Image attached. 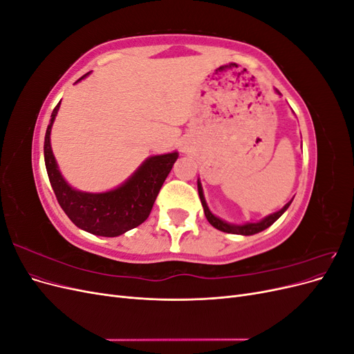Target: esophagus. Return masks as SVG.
I'll list each match as a JSON object with an SVG mask.
<instances>
[{
  "mask_svg": "<svg viewBox=\"0 0 354 354\" xmlns=\"http://www.w3.org/2000/svg\"><path fill=\"white\" fill-rule=\"evenodd\" d=\"M181 149H183V152H186V146H183Z\"/></svg>",
  "mask_w": 354,
  "mask_h": 354,
  "instance_id": "esophagus-1",
  "label": "esophagus"
}]
</instances>
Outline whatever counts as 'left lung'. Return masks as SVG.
Masks as SVG:
<instances>
[{"mask_svg":"<svg viewBox=\"0 0 354 354\" xmlns=\"http://www.w3.org/2000/svg\"><path fill=\"white\" fill-rule=\"evenodd\" d=\"M276 93L277 94H281L279 91L276 90ZM198 194H199V198H201V202H202V207H203V212H205V217H207V220L209 221V224L211 226H214L216 229H218V230H221V232H224V233H233V234H245V236H250V234H255V233H259V232H263L264 229H267V227H270L272 224L279 218L282 214L288 209V207L291 205V202H292V199L289 201L286 205L282 208V209H279V211H276V212H273V214H270V216H267V217H264L263 220H260V221H257V223H245V224H230V223H227V221H224V220H221V218H218V217H216L214 216V214L209 211V208H208V205H207V201H205V196H203V190H202V185H201V181L198 180Z\"/></svg>","mask_w":354,"mask_h":354,"instance_id":"left-lung-1","label":"left lung"}]
</instances>
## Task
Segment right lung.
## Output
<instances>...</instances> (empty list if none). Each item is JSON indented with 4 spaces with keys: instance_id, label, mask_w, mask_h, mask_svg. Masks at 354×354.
Returning a JSON list of instances; mask_svg holds the SVG:
<instances>
[{
    "instance_id": "obj_1",
    "label": "right lung",
    "mask_w": 354,
    "mask_h": 354,
    "mask_svg": "<svg viewBox=\"0 0 354 354\" xmlns=\"http://www.w3.org/2000/svg\"><path fill=\"white\" fill-rule=\"evenodd\" d=\"M88 73L82 75L77 82L84 80ZM59 108L60 102L51 113L46 131L44 160L51 187L55 190L62 209L75 226L97 236L115 238L140 226L151 214L155 199L177 160L178 153L171 152L147 158L125 183L113 190L103 192V194L77 190L71 187L60 174L50 145L51 127Z\"/></svg>"
}]
</instances>
